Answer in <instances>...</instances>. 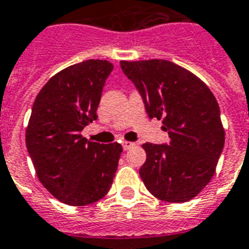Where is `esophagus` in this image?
Masks as SVG:
<instances>
[{
	"instance_id": "esophagus-1",
	"label": "esophagus",
	"mask_w": 249,
	"mask_h": 249,
	"mask_svg": "<svg viewBox=\"0 0 249 249\" xmlns=\"http://www.w3.org/2000/svg\"><path fill=\"white\" fill-rule=\"evenodd\" d=\"M135 145H136V143L131 142V141H122L123 150H131L132 147H135Z\"/></svg>"
}]
</instances>
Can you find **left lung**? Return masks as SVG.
<instances>
[{"instance_id": "left-lung-1", "label": "left lung", "mask_w": 249, "mask_h": 249, "mask_svg": "<svg viewBox=\"0 0 249 249\" xmlns=\"http://www.w3.org/2000/svg\"><path fill=\"white\" fill-rule=\"evenodd\" d=\"M142 95L149 118L161 120L169 145L146 142L140 177L150 194L165 202L192 200L213 179L225 142L216 98L188 70L165 61H121Z\"/></svg>"}]
</instances>
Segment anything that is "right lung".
<instances>
[{
	"mask_svg": "<svg viewBox=\"0 0 249 249\" xmlns=\"http://www.w3.org/2000/svg\"><path fill=\"white\" fill-rule=\"evenodd\" d=\"M107 59H88L55 73L38 92L25 131L39 182L57 200L85 206L106 196L122 146L81 135L96 121L103 86L112 72Z\"/></svg>",
	"mask_w": 249,
	"mask_h": 249,
	"instance_id": "obj_1",
	"label": "right lung"
}]
</instances>
